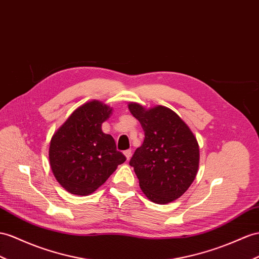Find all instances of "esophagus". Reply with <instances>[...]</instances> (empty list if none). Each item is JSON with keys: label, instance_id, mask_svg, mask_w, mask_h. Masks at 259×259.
<instances>
[{"label": "esophagus", "instance_id": "obj_1", "mask_svg": "<svg viewBox=\"0 0 259 259\" xmlns=\"http://www.w3.org/2000/svg\"><path fill=\"white\" fill-rule=\"evenodd\" d=\"M123 154H124V156H125V157H127V160H129V158L131 157V150L124 151V152H123Z\"/></svg>", "mask_w": 259, "mask_h": 259}]
</instances>
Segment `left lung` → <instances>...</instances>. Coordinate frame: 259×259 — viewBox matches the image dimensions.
<instances>
[{
	"label": "left lung",
	"instance_id": "obj_1",
	"mask_svg": "<svg viewBox=\"0 0 259 259\" xmlns=\"http://www.w3.org/2000/svg\"><path fill=\"white\" fill-rule=\"evenodd\" d=\"M128 108L144 131V141L130 160L139 185L149 200L166 204L182 197L199 168V144L193 131L175 111L138 103Z\"/></svg>",
	"mask_w": 259,
	"mask_h": 259
}]
</instances>
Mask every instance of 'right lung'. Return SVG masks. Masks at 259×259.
Here are the masks:
<instances>
[{"label": "right lung", "mask_w": 259, "mask_h": 259, "mask_svg": "<svg viewBox=\"0 0 259 259\" xmlns=\"http://www.w3.org/2000/svg\"><path fill=\"white\" fill-rule=\"evenodd\" d=\"M112 108L101 101L84 103L72 112L50 140L49 162L56 180L68 193L89 196L125 161L114 138L102 124Z\"/></svg>", "instance_id": "1"}]
</instances>
